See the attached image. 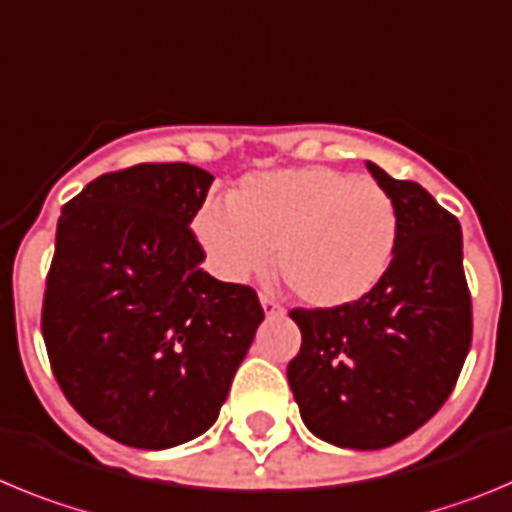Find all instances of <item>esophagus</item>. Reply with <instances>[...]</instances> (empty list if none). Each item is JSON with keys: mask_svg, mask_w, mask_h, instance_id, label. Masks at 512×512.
<instances>
[{"mask_svg": "<svg viewBox=\"0 0 512 512\" xmlns=\"http://www.w3.org/2000/svg\"><path fill=\"white\" fill-rule=\"evenodd\" d=\"M260 306L265 311V316H275V313L283 311V306L273 296H267V293H260Z\"/></svg>", "mask_w": 512, "mask_h": 512, "instance_id": "34e87169", "label": "esophagus"}]
</instances>
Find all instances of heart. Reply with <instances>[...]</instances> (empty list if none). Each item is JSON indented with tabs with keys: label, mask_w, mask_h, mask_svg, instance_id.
<instances>
[{
	"label": "heart",
	"mask_w": 512,
	"mask_h": 512,
	"mask_svg": "<svg viewBox=\"0 0 512 512\" xmlns=\"http://www.w3.org/2000/svg\"><path fill=\"white\" fill-rule=\"evenodd\" d=\"M199 237L224 280L278 267L303 301L352 306L385 278L398 245V209L375 181L311 165L257 173L232 201L199 214Z\"/></svg>",
	"instance_id": "b5f03b06"
}]
</instances>
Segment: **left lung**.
<instances>
[{
  "label": "left lung",
  "mask_w": 512,
  "mask_h": 512,
  "mask_svg": "<svg viewBox=\"0 0 512 512\" xmlns=\"http://www.w3.org/2000/svg\"><path fill=\"white\" fill-rule=\"evenodd\" d=\"M367 170L398 209L388 273L362 301L293 308L301 352L288 382L313 436L342 449H385L411 436L454 390L469 342L472 301L462 227L426 188Z\"/></svg>",
  "instance_id": "left-lung-1"
}]
</instances>
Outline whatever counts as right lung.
Returning a JSON list of instances; mask_svg holds the SVG:
<instances>
[{
  "label": "right lung",
  "instance_id": "right-lung-1",
  "mask_svg": "<svg viewBox=\"0 0 512 512\" xmlns=\"http://www.w3.org/2000/svg\"><path fill=\"white\" fill-rule=\"evenodd\" d=\"M209 170L104 173L58 219L43 339L68 403L109 439L170 449L214 426L262 313L247 285L201 270L191 232Z\"/></svg>",
  "mask_w": 512,
  "mask_h": 512
}]
</instances>
